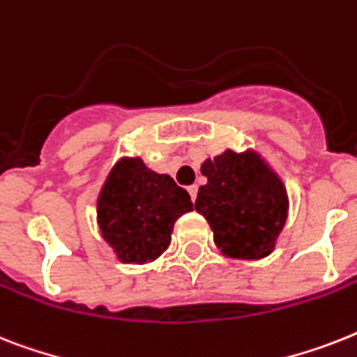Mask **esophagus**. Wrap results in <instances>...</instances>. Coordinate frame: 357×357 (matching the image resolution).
<instances>
[{
	"mask_svg": "<svg viewBox=\"0 0 357 357\" xmlns=\"http://www.w3.org/2000/svg\"><path fill=\"white\" fill-rule=\"evenodd\" d=\"M187 190H188V194H190V199H192V202H196V196H198V187H196V185H190Z\"/></svg>",
	"mask_w": 357,
	"mask_h": 357,
	"instance_id": "1",
	"label": "esophagus"
}]
</instances>
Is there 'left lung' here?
I'll return each mask as SVG.
<instances>
[{"label": "left lung", "mask_w": 357, "mask_h": 357, "mask_svg": "<svg viewBox=\"0 0 357 357\" xmlns=\"http://www.w3.org/2000/svg\"><path fill=\"white\" fill-rule=\"evenodd\" d=\"M196 211L213 231L224 257L260 260L275 251L286 220L289 198L279 172L259 150L225 152L202 163Z\"/></svg>", "instance_id": "obj_1"}]
</instances>
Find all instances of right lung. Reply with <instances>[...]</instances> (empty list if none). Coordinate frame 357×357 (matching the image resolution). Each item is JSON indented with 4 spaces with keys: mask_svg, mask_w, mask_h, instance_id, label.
<instances>
[{
    "mask_svg": "<svg viewBox=\"0 0 357 357\" xmlns=\"http://www.w3.org/2000/svg\"><path fill=\"white\" fill-rule=\"evenodd\" d=\"M192 211L185 188L169 174L149 169L139 155H123L97 196V224L119 262L149 264L167 251L176 220Z\"/></svg>",
    "mask_w": 357,
    "mask_h": 357,
    "instance_id": "right-lung-1",
    "label": "right lung"
}]
</instances>
